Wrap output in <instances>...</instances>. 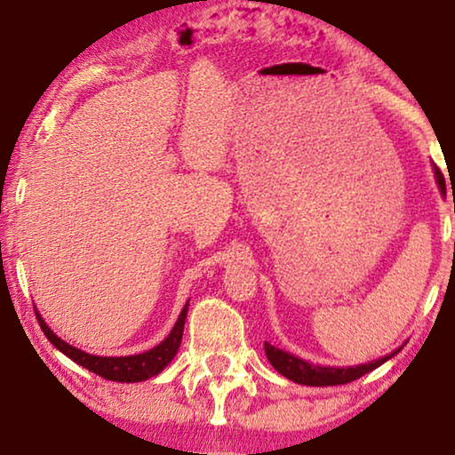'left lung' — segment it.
I'll use <instances>...</instances> for the list:
<instances>
[{"mask_svg":"<svg viewBox=\"0 0 455 455\" xmlns=\"http://www.w3.org/2000/svg\"><path fill=\"white\" fill-rule=\"evenodd\" d=\"M435 179H437V184H440V190L445 192V180L440 172V168H435ZM399 349H395L394 353H389V355H385L381 359L371 361V363L345 369V367H323V365L307 363V361L291 355V353L275 347V345L265 341L267 359L271 361V365L276 369V371L291 381L301 383V385H313V387H327V385H343V383L355 381L361 375L373 371L375 367H379L381 363H385V361L394 357L395 353H399Z\"/></svg>","mask_w":455,"mask_h":455,"instance_id":"1","label":"left lung"}]
</instances>
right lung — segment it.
Here are the masks:
<instances>
[{
	"label": "right lung",
	"mask_w": 455,
	"mask_h": 455,
	"mask_svg": "<svg viewBox=\"0 0 455 455\" xmlns=\"http://www.w3.org/2000/svg\"><path fill=\"white\" fill-rule=\"evenodd\" d=\"M188 313V301L184 305L179 321L172 327L171 333L164 339L163 343H158L156 347L144 353H138V355H128V357H100V355H90V353H84L78 347H72L70 343H66L64 339H60L53 331L45 325L42 315L36 311L37 323L44 331V335L50 339L53 347L60 349L64 355L70 357L76 363L86 367L88 371L96 373L104 379L110 381H120V383H136V381H146L150 377L158 375L163 369L171 363L174 359L176 351L180 347L182 341V331H184V321H187Z\"/></svg>",
	"instance_id": "add662e5"
}]
</instances>
